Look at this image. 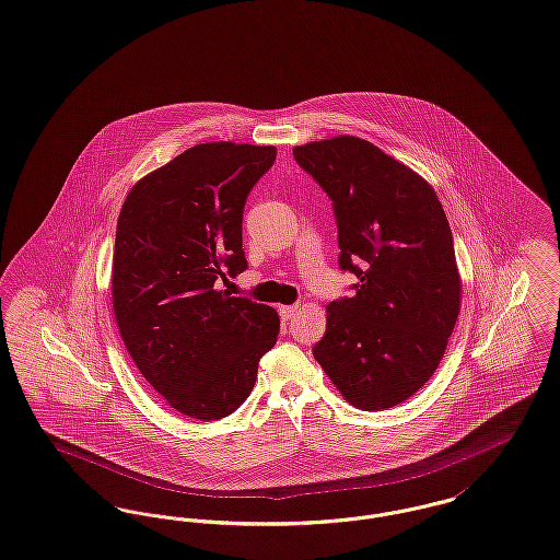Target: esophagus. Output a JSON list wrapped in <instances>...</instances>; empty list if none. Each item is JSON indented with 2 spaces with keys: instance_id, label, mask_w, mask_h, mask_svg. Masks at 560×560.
Wrapping results in <instances>:
<instances>
[{
  "instance_id": "34e87169",
  "label": "esophagus",
  "mask_w": 560,
  "mask_h": 560,
  "mask_svg": "<svg viewBox=\"0 0 560 560\" xmlns=\"http://www.w3.org/2000/svg\"><path fill=\"white\" fill-rule=\"evenodd\" d=\"M298 313H300V306H298V304H290V306H279V315H281V319H283V322H290V319H294Z\"/></svg>"
}]
</instances>
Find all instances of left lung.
Instances as JSON below:
<instances>
[{
  "label": "left lung",
  "instance_id": "1",
  "mask_svg": "<svg viewBox=\"0 0 560 560\" xmlns=\"http://www.w3.org/2000/svg\"><path fill=\"white\" fill-rule=\"evenodd\" d=\"M294 159L331 198L338 262L360 279L329 302L313 358L349 404L394 408L433 376L459 317L446 213L419 173L360 137L296 145Z\"/></svg>",
  "mask_w": 560,
  "mask_h": 560
}]
</instances>
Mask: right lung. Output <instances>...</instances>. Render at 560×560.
I'll return each mask as SVG.
<instances>
[{
    "label": "right lung",
    "instance_id": "obj_1",
    "mask_svg": "<svg viewBox=\"0 0 560 560\" xmlns=\"http://www.w3.org/2000/svg\"><path fill=\"white\" fill-rule=\"evenodd\" d=\"M275 156V145L198 143L141 177L118 215L112 304L122 342L190 419L234 412L279 336L272 306L220 290L247 268L243 207Z\"/></svg>",
    "mask_w": 560,
    "mask_h": 560
}]
</instances>
